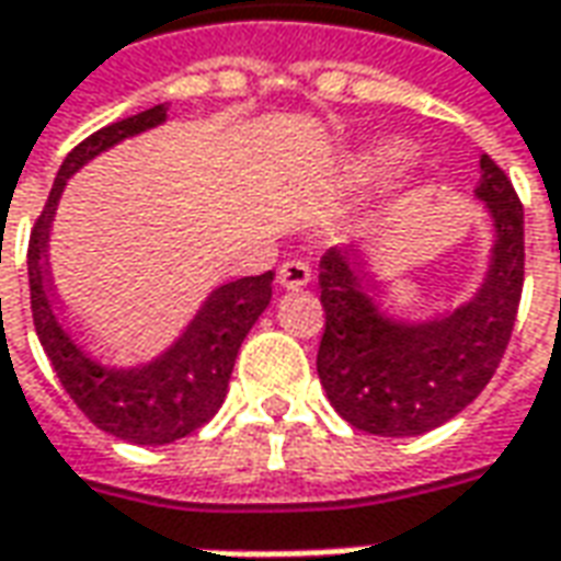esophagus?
Returning <instances> with one entry per match:
<instances>
[{
	"instance_id": "34e87169",
	"label": "esophagus",
	"mask_w": 561,
	"mask_h": 561,
	"mask_svg": "<svg viewBox=\"0 0 561 561\" xmlns=\"http://www.w3.org/2000/svg\"><path fill=\"white\" fill-rule=\"evenodd\" d=\"M310 266L300 264V261H288L279 266V285L285 291H297V288H307L310 285Z\"/></svg>"
}]
</instances>
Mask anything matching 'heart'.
<instances>
[{"mask_svg":"<svg viewBox=\"0 0 561 561\" xmlns=\"http://www.w3.org/2000/svg\"><path fill=\"white\" fill-rule=\"evenodd\" d=\"M409 159V144H402V140H387V144H377L371 150L362 152V159L356 162V169H353V178H356V184L362 186L377 184V181L392 178Z\"/></svg>","mask_w":561,"mask_h":561,"instance_id":"b5f03b06","label":"heart"}]
</instances>
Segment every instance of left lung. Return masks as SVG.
<instances>
[{
	"instance_id": "8db88e82",
	"label": "left lung",
	"mask_w": 561,
	"mask_h": 561,
	"mask_svg": "<svg viewBox=\"0 0 561 561\" xmlns=\"http://www.w3.org/2000/svg\"><path fill=\"white\" fill-rule=\"evenodd\" d=\"M472 196L489 215V257L472 295L448 310H387L371 254L331 249L319 261L325 334L316 371L356 430L392 439L430 433L467 409L504 359L525 276V217L491 156L479 159Z\"/></svg>"
}]
</instances>
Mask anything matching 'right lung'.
<instances>
[{
	"mask_svg": "<svg viewBox=\"0 0 561 561\" xmlns=\"http://www.w3.org/2000/svg\"><path fill=\"white\" fill-rule=\"evenodd\" d=\"M165 119L169 104H159L85 137L57 171L26 251L33 322L64 390L85 411L91 424L135 445H169L215 417L227 399L239 346L273 297V273L224 282L208 291L184 331L162 353L137 365H116L91 356L82 334H76L70 325L51 270V227L67 181L101 152L165 125Z\"/></svg>",
	"mask_w": 561,
	"mask_h": 561,
	"instance_id": "add662e5",
	"label": "right lung"
}]
</instances>
